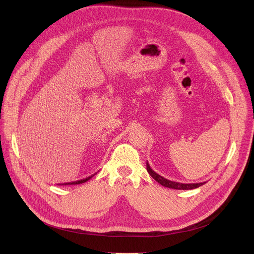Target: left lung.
<instances>
[{
    "mask_svg": "<svg viewBox=\"0 0 254 254\" xmlns=\"http://www.w3.org/2000/svg\"><path fill=\"white\" fill-rule=\"evenodd\" d=\"M146 168H147V172L150 174V176L157 181L159 184H162L165 188H169V189H173V190H193V189H197L198 186L203 185L206 182H201V183H180V182H175V181H171L168 180L166 178H164L163 176L158 175L157 173H155L149 166L148 162L146 163Z\"/></svg>",
    "mask_w": 254,
    "mask_h": 254,
    "instance_id": "1",
    "label": "left lung"
}]
</instances>
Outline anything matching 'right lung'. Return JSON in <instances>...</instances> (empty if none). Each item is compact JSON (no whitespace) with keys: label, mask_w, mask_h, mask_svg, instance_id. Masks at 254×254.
Returning a JSON list of instances; mask_svg holds the SVG:
<instances>
[{"label":"right lung","mask_w":254,"mask_h":254,"mask_svg":"<svg viewBox=\"0 0 254 254\" xmlns=\"http://www.w3.org/2000/svg\"><path fill=\"white\" fill-rule=\"evenodd\" d=\"M93 175H91V176H89V177H87V178H85V179H82V180H78V181H75V182H71V183H65V184H64V185H72V184H80V183H84V182H86V181H88L91 177H92Z\"/></svg>","instance_id":"1"}]
</instances>
